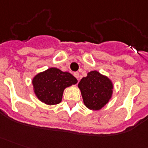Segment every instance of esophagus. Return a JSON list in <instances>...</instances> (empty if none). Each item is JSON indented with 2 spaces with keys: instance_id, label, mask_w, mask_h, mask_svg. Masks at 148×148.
Instances as JSON below:
<instances>
[{
  "instance_id": "obj_1",
  "label": "esophagus",
  "mask_w": 148,
  "mask_h": 148,
  "mask_svg": "<svg viewBox=\"0 0 148 148\" xmlns=\"http://www.w3.org/2000/svg\"><path fill=\"white\" fill-rule=\"evenodd\" d=\"M74 76L76 77L77 80H78V77H79V73H78V72H74Z\"/></svg>"
}]
</instances>
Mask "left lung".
<instances>
[{
    "label": "left lung",
    "instance_id": "obj_1",
    "mask_svg": "<svg viewBox=\"0 0 148 148\" xmlns=\"http://www.w3.org/2000/svg\"><path fill=\"white\" fill-rule=\"evenodd\" d=\"M83 102L90 110H98L103 108L111 98L113 84L107 76L98 71L88 72L78 83Z\"/></svg>",
    "mask_w": 148,
    "mask_h": 148
}]
</instances>
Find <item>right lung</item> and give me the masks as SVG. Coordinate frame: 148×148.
Masks as SVG:
<instances>
[{"label": "right lung", "instance_id": "obj_1", "mask_svg": "<svg viewBox=\"0 0 148 148\" xmlns=\"http://www.w3.org/2000/svg\"><path fill=\"white\" fill-rule=\"evenodd\" d=\"M77 82V80L72 74L56 67L40 72L32 81L36 96L48 105L60 103L64 89Z\"/></svg>", "mask_w": 148, "mask_h": 148}]
</instances>
